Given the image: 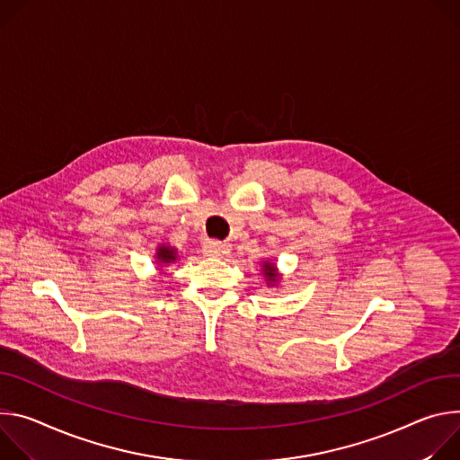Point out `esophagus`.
<instances>
[{"label": "esophagus", "mask_w": 460, "mask_h": 460, "mask_svg": "<svg viewBox=\"0 0 460 460\" xmlns=\"http://www.w3.org/2000/svg\"><path fill=\"white\" fill-rule=\"evenodd\" d=\"M202 253L207 258H214V260H225L230 253V246L219 241H207L202 246Z\"/></svg>", "instance_id": "1"}]
</instances>
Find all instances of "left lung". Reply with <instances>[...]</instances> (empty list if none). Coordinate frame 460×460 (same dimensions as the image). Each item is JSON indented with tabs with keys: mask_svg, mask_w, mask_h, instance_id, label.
I'll list each match as a JSON object with an SVG mask.
<instances>
[{
	"mask_svg": "<svg viewBox=\"0 0 460 460\" xmlns=\"http://www.w3.org/2000/svg\"><path fill=\"white\" fill-rule=\"evenodd\" d=\"M261 274H263V278H265V281H267V285L269 287H276L279 281H281V272L278 270V265L274 263V261H270V260H265L263 263H261Z\"/></svg>",
	"mask_w": 460,
	"mask_h": 460,
	"instance_id": "8db88e82",
	"label": "left lung"
}]
</instances>
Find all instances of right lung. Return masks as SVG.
<instances>
[{
    "label": "right lung",
    "instance_id": "right-lung-1",
    "mask_svg": "<svg viewBox=\"0 0 460 460\" xmlns=\"http://www.w3.org/2000/svg\"><path fill=\"white\" fill-rule=\"evenodd\" d=\"M177 260H179V252H177L175 246H172L170 243H161V244L157 246L155 263L159 265V269L170 267V265H173Z\"/></svg>",
    "mask_w": 460,
    "mask_h": 460
}]
</instances>
